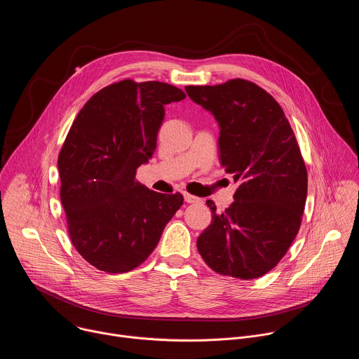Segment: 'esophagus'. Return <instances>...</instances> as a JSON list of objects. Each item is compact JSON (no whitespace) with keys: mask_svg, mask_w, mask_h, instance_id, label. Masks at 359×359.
<instances>
[{"mask_svg":"<svg viewBox=\"0 0 359 359\" xmlns=\"http://www.w3.org/2000/svg\"><path fill=\"white\" fill-rule=\"evenodd\" d=\"M183 196H184V201L186 203H201L203 200L200 198V197H196V196H193V194H190V193H183Z\"/></svg>","mask_w":359,"mask_h":359,"instance_id":"obj_1","label":"esophagus"}]
</instances>
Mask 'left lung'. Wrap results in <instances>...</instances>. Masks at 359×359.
I'll return each instance as SVG.
<instances>
[{
  "instance_id": "left-lung-1",
  "label": "left lung",
  "mask_w": 359,
  "mask_h": 359,
  "mask_svg": "<svg viewBox=\"0 0 359 359\" xmlns=\"http://www.w3.org/2000/svg\"><path fill=\"white\" fill-rule=\"evenodd\" d=\"M184 89L219 122L220 162L238 183L224 212L206 201L213 219L197 250L222 276L259 278L280 263L302 222L309 177L298 142L278 102L254 82Z\"/></svg>"
}]
</instances>
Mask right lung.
Segmentation results:
<instances>
[{"mask_svg":"<svg viewBox=\"0 0 359 359\" xmlns=\"http://www.w3.org/2000/svg\"><path fill=\"white\" fill-rule=\"evenodd\" d=\"M182 89L123 79L96 92L74 121L58 156L61 203L76 251L111 274L140 266L183 204L180 193L149 190L136 169L156 149L165 105Z\"/></svg>","mask_w":359,"mask_h":359,"instance_id":"1","label":"right lung"}]
</instances>
